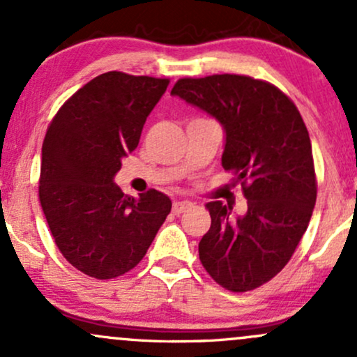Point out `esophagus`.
<instances>
[{
  "mask_svg": "<svg viewBox=\"0 0 357 357\" xmlns=\"http://www.w3.org/2000/svg\"><path fill=\"white\" fill-rule=\"evenodd\" d=\"M191 206H192L191 202H174L173 213H174V215H181V213L190 210Z\"/></svg>",
  "mask_w": 357,
  "mask_h": 357,
  "instance_id": "esophagus-1",
  "label": "esophagus"
}]
</instances>
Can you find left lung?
I'll list each match as a JSON object with an SVG mask.
<instances>
[{
    "label": "left lung",
    "mask_w": 357,
    "mask_h": 357,
    "mask_svg": "<svg viewBox=\"0 0 357 357\" xmlns=\"http://www.w3.org/2000/svg\"><path fill=\"white\" fill-rule=\"evenodd\" d=\"M171 93L223 124L221 165L238 176L247 198V215L236 220L227 204H206L211 227L198 247L204 270L230 292L267 284L292 258L317 198L304 119L280 89L248 75L184 77Z\"/></svg>",
    "instance_id": "1"
}]
</instances>
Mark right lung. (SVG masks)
Returning a JSON list of instances; mask_svg holds the SVG:
<instances>
[{
	"mask_svg": "<svg viewBox=\"0 0 357 357\" xmlns=\"http://www.w3.org/2000/svg\"><path fill=\"white\" fill-rule=\"evenodd\" d=\"M169 79L107 72L65 102L42 147L38 198L53 240L68 264L109 280L146 255L171 211V199L149 190L139 199L114 184L121 158L139 144L151 110Z\"/></svg>",
	"mask_w": 357,
	"mask_h": 357,
	"instance_id": "obj_1",
	"label": "right lung"
}]
</instances>
